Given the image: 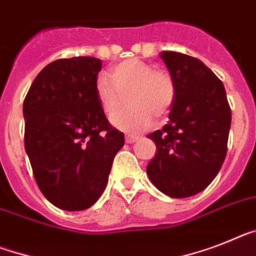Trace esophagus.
I'll list each match as a JSON object with an SVG mask.
<instances>
[{"label":"esophagus","instance_id":"34e87169","mask_svg":"<svg viewBox=\"0 0 256 256\" xmlns=\"http://www.w3.org/2000/svg\"><path fill=\"white\" fill-rule=\"evenodd\" d=\"M138 136H132V135H126V138H124V140H126V143H128V144H132V143H134V142L138 140Z\"/></svg>","mask_w":256,"mask_h":256}]
</instances>
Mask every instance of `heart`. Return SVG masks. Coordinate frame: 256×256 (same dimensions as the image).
I'll return each mask as SVG.
<instances>
[{
    "instance_id": "b5f03b06",
    "label": "heart",
    "mask_w": 256,
    "mask_h": 256,
    "mask_svg": "<svg viewBox=\"0 0 256 256\" xmlns=\"http://www.w3.org/2000/svg\"><path fill=\"white\" fill-rule=\"evenodd\" d=\"M109 76L100 75L96 80V95L108 114L120 104V94L130 90L128 105L132 108L118 112L112 124L124 132H144L154 124V116L161 117L174 100L176 87L170 75L154 70V65L139 58H128L112 68Z\"/></svg>"
}]
</instances>
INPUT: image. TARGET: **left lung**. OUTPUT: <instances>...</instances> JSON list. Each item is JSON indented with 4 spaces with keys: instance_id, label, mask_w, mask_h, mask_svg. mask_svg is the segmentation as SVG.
Instances as JSON below:
<instances>
[{
    "instance_id": "left-lung-1",
    "label": "left lung",
    "mask_w": 256,
    "mask_h": 256,
    "mask_svg": "<svg viewBox=\"0 0 256 256\" xmlns=\"http://www.w3.org/2000/svg\"><path fill=\"white\" fill-rule=\"evenodd\" d=\"M160 57L176 94L168 124L147 136L158 150L147 174L165 195L188 198L204 190L221 169L232 110L224 84L200 60L177 52H161Z\"/></svg>"
}]
</instances>
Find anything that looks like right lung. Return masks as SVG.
<instances>
[{
	"label": "right lung",
	"instance_id": "add662e5",
	"mask_svg": "<svg viewBox=\"0 0 256 256\" xmlns=\"http://www.w3.org/2000/svg\"><path fill=\"white\" fill-rule=\"evenodd\" d=\"M102 60H57L38 72L23 102L24 148L44 196L65 211L96 203L124 144L96 95Z\"/></svg>",
	"mask_w": 256,
	"mask_h": 256
}]
</instances>
